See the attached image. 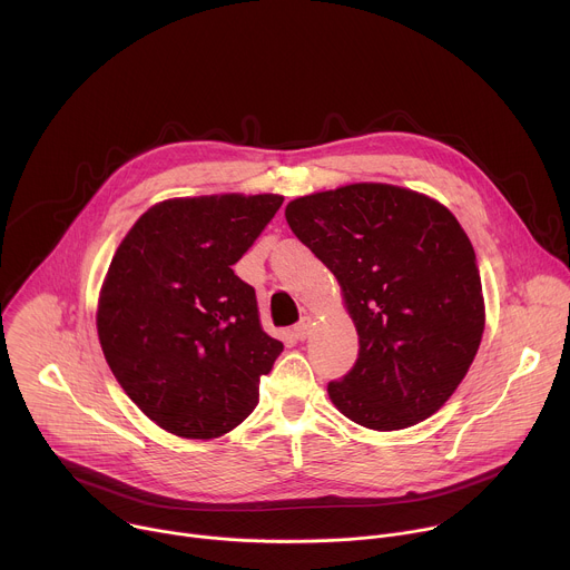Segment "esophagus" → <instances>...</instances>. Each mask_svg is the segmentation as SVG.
<instances>
[{
  "label": "esophagus",
  "instance_id": "1",
  "mask_svg": "<svg viewBox=\"0 0 570 570\" xmlns=\"http://www.w3.org/2000/svg\"><path fill=\"white\" fill-rule=\"evenodd\" d=\"M311 332H313V320L311 317H302L295 327H293V338L295 341H306L308 336H311Z\"/></svg>",
  "mask_w": 570,
  "mask_h": 570
}]
</instances>
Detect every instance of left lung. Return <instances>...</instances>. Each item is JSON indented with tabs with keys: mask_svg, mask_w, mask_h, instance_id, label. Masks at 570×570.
<instances>
[{
	"mask_svg": "<svg viewBox=\"0 0 570 570\" xmlns=\"http://www.w3.org/2000/svg\"><path fill=\"white\" fill-rule=\"evenodd\" d=\"M286 220L338 279L358 332L354 367L327 385L336 409L372 431L429 420L484 332L475 253L458 218L424 194L356 183L291 200Z\"/></svg>",
	"mask_w": 570,
	"mask_h": 570,
	"instance_id": "8db88e82",
	"label": "left lung"
}]
</instances>
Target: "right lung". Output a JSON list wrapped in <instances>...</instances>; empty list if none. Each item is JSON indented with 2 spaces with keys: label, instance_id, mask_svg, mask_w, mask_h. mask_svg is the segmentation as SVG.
Listing matches in <instances>:
<instances>
[{
  "label": "right lung",
  "instance_id": "right-lung-1",
  "mask_svg": "<svg viewBox=\"0 0 570 570\" xmlns=\"http://www.w3.org/2000/svg\"><path fill=\"white\" fill-rule=\"evenodd\" d=\"M277 194L171 198L119 243L99 295L104 356L137 409L178 438L214 440L259 403L284 345L232 266L282 207Z\"/></svg>",
  "mask_w": 570,
  "mask_h": 570
}]
</instances>
